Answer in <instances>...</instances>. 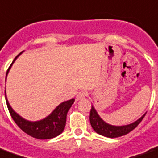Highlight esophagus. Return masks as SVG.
Returning a JSON list of instances; mask_svg holds the SVG:
<instances>
[{"label": "esophagus", "instance_id": "esophagus-1", "mask_svg": "<svg viewBox=\"0 0 158 158\" xmlns=\"http://www.w3.org/2000/svg\"><path fill=\"white\" fill-rule=\"evenodd\" d=\"M86 96H87V93H86V92H84V91H80V92L77 93L76 100H77V101H79V100H81V99L85 98Z\"/></svg>", "mask_w": 158, "mask_h": 158}]
</instances>
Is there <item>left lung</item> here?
<instances>
[{"label": "left lung", "mask_w": 158, "mask_h": 158, "mask_svg": "<svg viewBox=\"0 0 158 158\" xmlns=\"http://www.w3.org/2000/svg\"><path fill=\"white\" fill-rule=\"evenodd\" d=\"M145 114L146 113L143 114L141 118H139L137 121L131 123L130 125L115 127V126H112V125H109L105 121H103L101 117L98 115L97 112L94 108V106H92L91 110H90L89 120L92 128L97 132L98 134L104 136V137H107V138H118V137L127 135V133H129L133 129H135L139 123L142 121Z\"/></svg>", "instance_id": "left-lung-1"}]
</instances>
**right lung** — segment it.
<instances>
[{"instance_id":"obj_1","label":"right lung","mask_w":158,"mask_h":158,"mask_svg":"<svg viewBox=\"0 0 158 158\" xmlns=\"http://www.w3.org/2000/svg\"><path fill=\"white\" fill-rule=\"evenodd\" d=\"M21 53L22 52H20L19 54H21ZM17 56L15 57V60L17 58ZM13 63H12V64H13ZM10 67L11 66H9V68L6 71V75L8 73ZM5 98H6V106H7L8 111L10 113L11 117L17 124V126L27 134L38 139H52L63 132V131L64 130L65 124H66L67 113L75 102V99H71L67 102H62L60 105L56 106L52 114L47 116L46 118L41 119L40 121L31 122V121H28L27 119L23 118L19 114H16L7 102L6 94H5Z\"/></svg>"}]
</instances>
